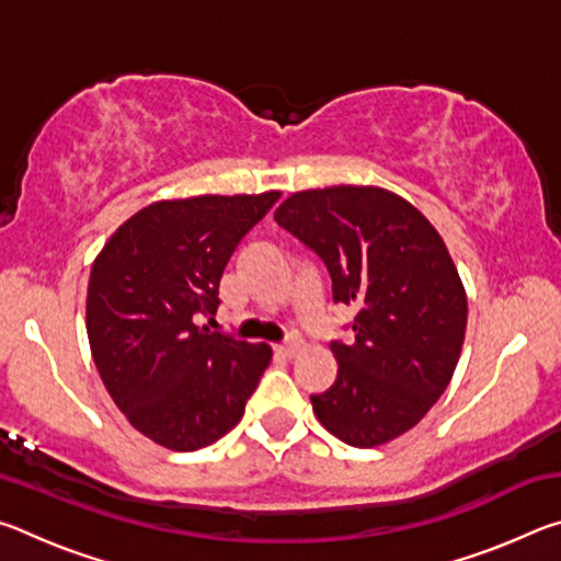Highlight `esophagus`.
<instances>
[{"label":"esophagus","instance_id":"obj_1","mask_svg":"<svg viewBox=\"0 0 561 561\" xmlns=\"http://www.w3.org/2000/svg\"><path fill=\"white\" fill-rule=\"evenodd\" d=\"M274 351H277L282 358H294L301 351V341L294 339V341H289V344H282V346H277Z\"/></svg>","mask_w":561,"mask_h":561}]
</instances>
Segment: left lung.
I'll use <instances>...</instances> for the list:
<instances>
[{"label":"left lung","instance_id":"8db88e82","mask_svg":"<svg viewBox=\"0 0 561 561\" xmlns=\"http://www.w3.org/2000/svg\"><path fill=\"white\" fill-rule=\"evenodd\" d=\"M274 220L317 252L334 301L354 304V344L331 341L339 374L311 396L319 423L354 448L411 431L458 366L468 297L438 230L374 185L301 190Z\"/></svg>","mask_w":561,"mask_h":561}]
</instances>
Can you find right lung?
Listing matches in <instances>:
<instances>
[{"instance_id":"obj_1","label":"right lung","mask_w":561,"mask_h":561,"mask_svg":"<svg viewBox=\"0 0 561 561\" xmlns=\"http://www.w3.org/2000/svg\"><path fill=\"white\" fill-rule=\"evenodd\" d=\"M279 195L153 203L123 222L93 262V364L133 428L168 450H201L230 433L270 366L267 344H247L201 321H213L220 307L234 247Z\"/></svg>"}]
</instances>
